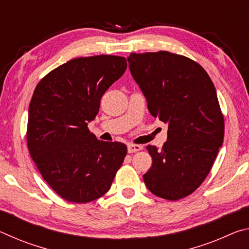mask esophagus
I'll return each mask as SVG.
<instances>
[{
  "instance_id": "esophagus-1",
  "label": "esophagus",
  "mask_w": 249,
  "mask_h": 249,
  "mask_svg": "<svg viewBox=\"0 0 249 249\" xmlns=\"http://www.w3.org/2000/svg\"><path fill=\"white\" fill-rule=\"evenodd\" d=\"M142 149V145H135V144H128L127 145L128 153H136V151H140Z\"/></svg>"
}]
</instances>
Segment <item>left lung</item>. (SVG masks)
<instances>
[{
  "label": "left lung",
  "instance_id": "8db88e82",
  "mask_svg": "<svg viewBox=\"0 0 249 249\" xmlns=\"http://www.w3.org/2000/svg\"><path fill=\"white\" fill-rule=\"evenodd\" d=\"M127 60L150 114L168 124L162 149L147 146L153 166L144 182L159 197L182 199L203 182L223 144L215 87L199 64L180 54L133 53Z\"/></svg>",
  "mask_w": 249,
  "mask_h": 249
}]
</instances>
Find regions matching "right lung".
Here are the masks:
<instances>
[{"label": "right lung", "instance_id": "obj_1", "mask_svg": "<svg viewBox=\"0 0 249 249\" xmlns=\"http://www.w3.org/2000/svg\"><path fill=\"white\" fill-rule=\"evenodd\" d=\"M127 68L124 57L75 58L37 84L28 108L27 146L53 190L73 203L107 193L127 153L119 142L99 141L88 128L102 95Z\"/></svg>", "mask_w": 249, "mask_h": 249}]
</instances>
